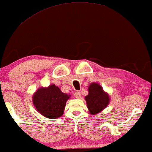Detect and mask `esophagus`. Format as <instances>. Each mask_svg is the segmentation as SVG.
<instances>
[{"label":"esophagus","mask_w":152,"mask_h":152,"mask_svg":"<svg viewBox=\"0 0 152 152\" xmlns=\"http://www.w3.org/2000/svg\"><path fill=\"white\" fill-rule=\"evenodd\" d=\"M74 96H75V98H77V99H80L81 98V93L80 92H78V91H76L75 92V94H74Z\"/></svg>","instance_id":"1"}]
</instances>
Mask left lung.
<instances>
[{
	"mask_svg": "<svg viewBox=\"0 0 152 152\" xmlns=\"http://www.w3.org/2000/svg\"><path fill=\"white\" fill-rule=\"evenodd\" d=\"M88 94L85 96L87 107L91 115H95L103 110L110 103V96L103 91V88L97 83H91L89 85Z\"/></svg>",
	"mask_w": 152,
	"mask_h": 152,
	"instance_id": "1",
	"label": "left lung"
}]
</instances>
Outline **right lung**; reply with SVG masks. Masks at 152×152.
Segmentation results:
<instances>
[{
  "mask_svg": "<svg viewBox=\"0 0 152 152\" xmlns=\"http://www.w3.org/2000/svg\"><path fill=\"white\" fill-rule=\"evenodd\" d=\"M71 94L64 93L58 86L51 84L40 87L33 95V103L37 111L45 117L55 119L63 115L66 103Z\"/></svg>",
  "mask_w": 152,
  "mask_h": 152,
  "instance_id": "right-lung-1",
  "label": "right lung"
}]
</instances>
